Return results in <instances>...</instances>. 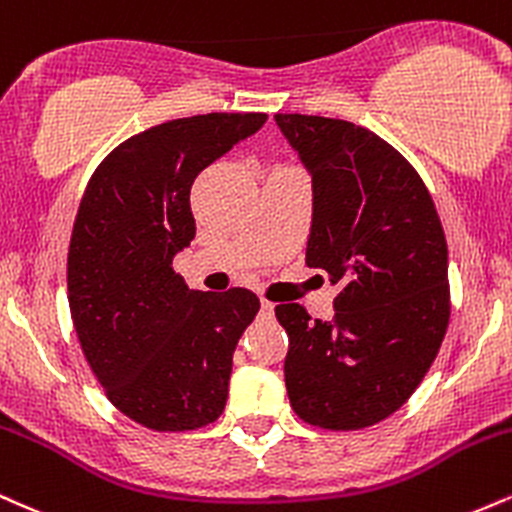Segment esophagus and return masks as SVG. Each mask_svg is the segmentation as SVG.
<instances>
[{
  "label": "esophagus",
  "mask_w": 512,
  "mask_h": 512,
  "mask_svg": "<svg viewBox=\"0 0 512 512\" xmlns=\"http://www.w3.org/2000/svg\"><path fill=\"white\" fill-rule=\"evenodd\" d=\"M262 313H264V315H274V303L262 301Z\"/></svg>",
  "instance_id": "obj_1"
}]
</instances>
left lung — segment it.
Returning <instances> with one entry per match:
<instances>
[{
    "mask_svg": "<svg viewBox=\"0 0 512 512\" xmlns=\"http://www.w3.org/2000/svg\"><path fill=\"white\" fill-rule=\"evenodd\" d=\"M274 120L313 178L305 264L339 289L330 322L274 308L289 334L286 392L305 424L356 431L395 414L438 356L448 243L424 180L378 134L320 115Z\"/></svg>",
    "mask_w": 512,
    "mask_h": 512,
    "instance_id": "left-lung-1",
    "label": "left lung"
}]
</instances>
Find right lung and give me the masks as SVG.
<instances>
[{"label":"right lung","instance_id":"right-lung-1","mask_svg":"<svg viewBox=\"0 0 512 512\" xmlns=\"http://www.w3.org/2000/svg\"><path fill=\"white\" fill-rule=\"evenodd\" d=\"M264 122H163L110 151L81 197L67 257L76 337L110 402L151 431H195L226 407L233 351L260 298L192 291L173 257L195 238L192 182Z\"/></svg>","mask_w":512,"mask_h":512}]
</instances>
